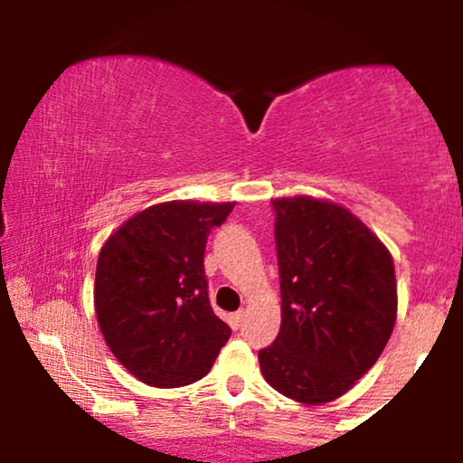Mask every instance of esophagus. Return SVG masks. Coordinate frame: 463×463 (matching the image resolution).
<instances>
[{"label":"esophagus","instance_id":"obj_1","mask_svg":"<svg viewBox=\"0 0 463 463\" xmlns=\"http://www.w3.org/2000/svg\"><path fill=\"white\" fill-rule=\"evenodd\" d=\"M243 320H246V311L232 313V316H231V326L232 328H239L243 324Z\"/></svg>","mask_w":463,"mask_h":463}]
</instances>
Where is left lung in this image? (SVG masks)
<instances>
[{"instance_id": "1", "label": "left lung", "mask_w": 463, "mask_h": 463, "mask_svg": "<svg viewBox=\"0 0 463 463\" xmlns=\"http://www.w3.org/2000/svg\"><path fill=\"white\" fill-rule=\"evenodd\" d=\"M280 331L259 350L276 392L322 405L357 383L396 322L394 261L344 206L309 195L272 200Z\"/></svg>"}]
</instances>
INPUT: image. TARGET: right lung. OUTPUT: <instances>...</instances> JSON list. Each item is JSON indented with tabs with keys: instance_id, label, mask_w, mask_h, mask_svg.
Listing matches in <instances>:
<instances>
[{
	"instance_id": "obj_1",
	"label": "right lung",
	"mask_w": 463,
	"mask_h": 463,
	"mask_svg": "<svg viewBox=\"0 0 463 463\" xmlns=\"http://www.w3.org/2000/svg\"><path fill=\"white\" fill-rule=\"evenodd\" d=\"M232 206L165 202L104 243L93 291L98 324L110 353L143 383H195L231 337L211 309L204 250Z\"/></svg>"
}]
</instances>
